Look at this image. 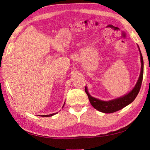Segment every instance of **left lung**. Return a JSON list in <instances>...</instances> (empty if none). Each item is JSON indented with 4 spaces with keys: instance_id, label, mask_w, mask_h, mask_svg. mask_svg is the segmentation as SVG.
I'll list each match as a JSON object with an SVG mask.
<instances>
[{
    "instance_id": "8db88e82",
    "label": "left lung",
    "mask_w": 150,
    "mask_h": 150,
    "mask_svg": "<svg viewBox=\"0 0 150 150\" xmlns=\"http://www.w3.org/2000/svg\"><path fill=\"white\" fill-rule=\"evenodd\" d=\"M139 48V53H140V59H141V71L139 74V77L138 81H137L135 87L132 90L130 93L126 94L122 97H119L116 99L111 100L109 101H103L100 100L98 98L93 97L92 96L89 95L88 93L87 88L85 87V93H87L88 99H89L90 103L94 108L96 110L102 112L104 113H112L118 110H120L125 107L127 105H130L131 103H132L135 99L136 97L139 93V91L140 90L142 79H143V75H144V61L143 57H142V53L140 50Z\"/></svg>"
}]
</instances>
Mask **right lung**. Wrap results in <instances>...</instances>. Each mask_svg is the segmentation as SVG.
Returning <instances> with one entry per match:
<instances>
[{
  "label": "right lung",
  "mask_w": 150,
  "mask_h": 150,
  "mask_svg": "<svg viewBox=\"0 0 150 150\" xmlns=\"http://www.w3.org/2000/svg\"><path fill=\"white\" fill-rule=\"evenodd\" d=\"M64 105H65V103H64ZM63 106H64V105L63 106ZM55 114H57V112L56 113H54V114H52V115H42L41 116H43V117H49V116H53V115H55Z\"/></svg>",
  "instance_id": "add662e5"
}]
</instances>
